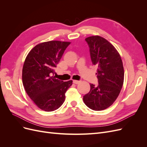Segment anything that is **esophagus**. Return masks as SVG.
Returning <instances> with one entry per match:
<instances>
[{"mask_svg": "<svg viewBox=\"0 0 147 147\" xmlns=\"http://www.w3.org/2000/svg\"><path fill=\"white\" fill-rule=\"evenodd\" d=\"M73 83H74V84H77L80 83V81H78V80H73Z\"/></svg>", "mask_w": 147, "mask_h": 147, "instance_id": "1", "label": "esophagus"}]
</instances>
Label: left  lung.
I'll return each instance as SVG.
<instances>
[{
	"instance_id": "1",
	"label": "left lung",
	"mask_w": 147,
	"mask_h": 147,
	"mask_svg": "<svg viewBox=\"0 0 147 147\" xmlns=\"http://www.w3.org/2000/svg\"><path fill=\"white\" fill-rule=\"evenodd\" d=\"M93 65L97 66L98 85L90 84L83 96L84 103L96 111L107 109L118 97L124 82V68L119 53L104 38L95 35L85 38Z\"/></svg>"
}]
</instances>
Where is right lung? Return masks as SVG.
<instances>
[{"label": "right lung", "mask_w": 147, "mask_h": 147, "mask_svg": "<svg viewBox=\"0 0 147 147\" xmlns=\"http://www.w3.org/2000/svg\"><path fill=\"white\" fill-rule=\"evenodd\" d=\"M68 42L49 41L39 43L25 59L22 80L25 91L39 109L52 112L59 109L65 99V93L72 80L61 81L53 76Z\"/></svg>", "instance_id": "1"}]
</instances>
